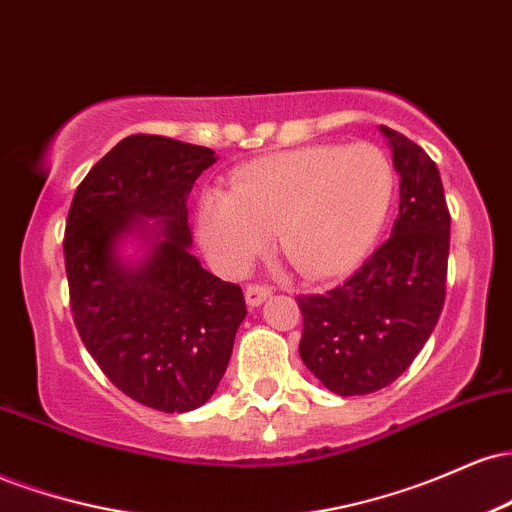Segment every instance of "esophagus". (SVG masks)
Instances as JSON below:
<instances>
[{"instance_id":"esophagus-1","label":"esophagus","mask_w":512,"mask_h":512,"mask_svg":"<svg viewBox=\"0 0 512 512\" xmlns=\"http://www.w3.org/2000/svg\"><path fill=\"white\" fill-rule=\"evenodd\" d=\"M272 296V286L267 284H250L248 289H245V301H248V305H260L262 301H267V298Z\"/></svg>"}]
</instances>
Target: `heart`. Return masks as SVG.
Segmentation results:
<instances>
[{
	"instance_id": "b5f03b06",
	"label": "heart",
	"mask_w": 512,
	"mask_h": 512,
	"mask_svg": "<svg viewBox=\"0 0 512 512\" xmlns=\"http://www.w3.org/2000/svg\"><path fill=\"white\" fill-rule=\"evenodd\" d=\"M392 195L395 170L378 146H305L255 158L233 173L231 192H204L197 233L228 274L250 267L276 231L298 272L337 276L366 257Z\"/></svg>"
}]
</instances>
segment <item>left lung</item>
<instances>
[{"label": "left lung", "instance_id": "left-lung-1", "mask_svg": "<svg viewBox=\"0 0 512 512\" xmlns=\"http://www.w3.org/2000/svg\"><path fill=\"white\" fill-rule=\"evenodd\" d=\"M399 173L392 236L344 284L298 296L301 358L334 395H370L395 383L424 349L445 303L450 211L431 156L380 127Z\"/></svg>", "mask_w": 512, "mask_h": 512}]
</instances>
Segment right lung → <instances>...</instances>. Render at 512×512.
Returning a JSON list of instances; mask_svg holds the SVG:
<instances>
[{"instance_id": "1", "label": "right lung", "mask_w": 512, "mask_h": 512, "mask_svg": "<svg viewBox=\"0 0 512 512\" xmlns=\"http://www.w3.org/2000/svg\"><path fill=\"white\" fill-rule=\"evenodd\" d=\"M214 163L207 146L132 134L76 187L64 231L69 305L86 351L117 390L166 414L214 395L248 315L240 286L190 255L187 195ZM132 230L152 240L137 268L114 252Z\"/></svg>"}]
</instances>
